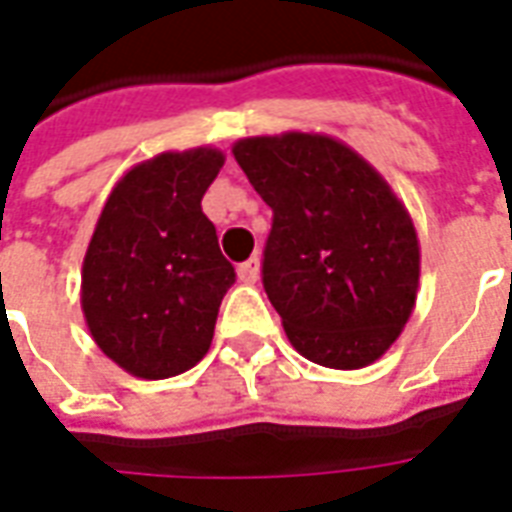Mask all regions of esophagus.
<instances>
[{"instance_id":"obj_1","label":"esophagus","mask_w":512,"mask_h":512,"mask_svg":"<svg viewBox=\"0 0 512 512\" xmlns=\"http://www.w3.org/2000/svg\"><path fill=\"white\" fill-rule=\"evenodd\" d=\"M257 277H260V257H249L246 263L238 266V279H241L244 285H255Z\"/></svg>"}]
</instances>
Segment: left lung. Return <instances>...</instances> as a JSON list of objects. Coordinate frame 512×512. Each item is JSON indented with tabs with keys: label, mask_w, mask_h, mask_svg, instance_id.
Here are the masks:
<instances>
[{
	"label": "left lung",
	"mask_w": 512,
	"mask_h": 512,
	"mask_svg": "<svg viewBox=\"0 0 512 512\" xmlns=\"http://www.w3.org/2000/svg\"><path fill=\"white\" fill-rule=\"evenodd\" d=\"M233 156L274 211L263 288L290 345L334 370L373 365L417 304L419 238L406 205L334 136H246Z\"/></svg>",
	"instance_id": "1"
}]
</instances>
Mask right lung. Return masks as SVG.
Masks as SVG:
<instances>
[{"label": "right lung", "instance_id": "obj_1", "mask_svg": "<svg viewBox=\"0 0 512 512\" xmlns=\"http://www.w3.org/2000/svg\"><path fill=\"white\" fill-rule=\"evenodd\" d=\"M224 164L216 147L167 150L117 180L82 263V312L95 345L145 381L208 354L235 282L202 194Z\"/></svg>", "mask_w": 512, "mask_h": 512}]
</instances>
